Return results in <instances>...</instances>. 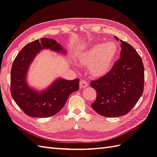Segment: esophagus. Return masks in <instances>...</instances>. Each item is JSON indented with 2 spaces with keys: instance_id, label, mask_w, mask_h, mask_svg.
<instances>
[{
  "instance_id": "1",
  "label": "esophagus",
  "mask_w": 157,
  "mask_h": 157,
  "mask_svg": "<svg viewBox=\"0 0 157 157\" xmlns=\"http://www.w3.org/2000/svg\"><path fill=\"white\" fill-rule=\"evenodd\" d=\"M88 82L86 81V80H84V79L80 80L79 85H80V88H84L87 87L88 86Z\"/></svg>"
}]
</instances>
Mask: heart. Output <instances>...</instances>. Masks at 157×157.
<instances>
[{
	"mask_svg": "<svg viewBox=\"0 0 157 157\" xmlns=\"http://www.w3.org/2000/svg\"><path fill=\"white\" fill-rule=\"evenodd\" d=\"M118 54V47L114 42L97 44L80 53V64L88 67L92 77H101L112 69Z\"/></svg>",
	"mask_w": 157,
	"mask_h": 157,
	"instance_id": "b5f03b06",
	"label": "heart"
}]
</instances>
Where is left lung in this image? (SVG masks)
Here are the masks:
<instances>
[{
    "mask_svg": "<svg viewBox=\"0 0 157 157\" xmlns=\"http://www.w3.org/2000/svg\"><path fill=\"white\" fill-rule=\"evenodd\" d=\"M116 40L119 38L115 36ZM120 59L108 74L90 86L96 92L91 106L105 117L124 116L137 104L144 88V66L141 57L132 46L121 40Z\"/></svg>",
    "mask_w": 157,
    "mask_h": 157,
    "instance_id": "8db88e82",
    "label": "left lung"
}]
</instances>
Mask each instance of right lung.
I'll list each match as a JSON object with an SVG mask.
<instances>
[{
	"label": "right lung",
	"mask_w": 157,
	"mask_h": 157,
	"mask_svg": "<svg viewBox=\"0 0 157 157\" xmlns=\"http://www.w3.org/2000/svg\"><path fill=\"white\" fill-rule=\"evenodd\" d=\"M58 53L66 52L57 41L41 38L24 47L15 58L10 73L12 97L20 109L32 117H48L56 115L64 106L69 96L79 89V79L68 80L59 78L43 91L28 86L27 73L36 55L42 49Z\"/></svg>",
	"instance_id": "obj_1"
}]
</instances>
